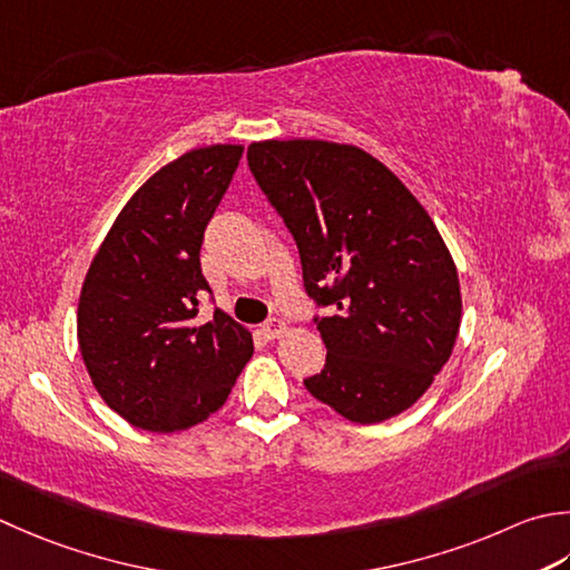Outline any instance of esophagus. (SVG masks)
Returning a JSON list of instances; mask_svg holds the SVG:
<instances>
[{
  "label": "esophagus",
  "mask_w": 570,
  "mask_h": 570,
  "mask_svg": "<svg viewBox=\"0 0 570 570\" xmlns=\"http://www.w3.org/2000/svg\"><path fill=\"white\" fill-rule=\"evenodd\" d=\"M262 331L266 333V338H278L286 331V323L282 318H269L262 326Z\"/></svg>",
  "instance_id": "esophagus-1"
}]
</instances>
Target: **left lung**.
I'll return each mask as SVG.
<instances>
[{
    "label": "left lung",
    "instance_id": "8db88e82",
    "mask_svg": "<svg viewBox=\"0 0 570 570\" xmlns=\"http://www.w3.org/2000/svg\"><path fill=\"white\" fill-rule=\"evenodd\" d=\"M256 185L298 247L326 365L306 390L373 425L415 405L450 361L462 318L448 244L410 189L355 145L264 140Z\"/></svg>",
    "mask_w": 570,
    "mask_h": 570
}]
</instances>
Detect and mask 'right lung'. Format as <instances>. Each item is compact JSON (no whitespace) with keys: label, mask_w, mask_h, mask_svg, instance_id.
<instances>
[{"label":"right lung","mask_w":570,"mask_h":570,"mask_svg":"<svg viewBox=\"0 0 570 570\" xmlns=\"http://www.w3.org/2000/svg\"><path fill=\"white\" fill-rule=\"evenodd\" d=\"M209 145L160 167L106 234L78 298V348L98 395L130 425L180 432L225 405L254 353L252 333L215 308L199 266L207 222L242 158Z\"/></svg>","instance_id":"right-lung-1"}]
</instances>
